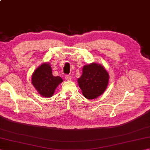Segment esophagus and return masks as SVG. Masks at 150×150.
<instances>
[{
    "instance_id": "obj_1",
    "label": "esophagus",
    "mask_w": 150,
    "mask_h": 150,
    "mask_svg": "<svg viewBox=\"0 0 150 150\" xmlns=\"http://www.w3.org/2000/svg\"><path fill=\"white\" fill-rule=\"evenodd\" d=\"M65 78H66V79L67 81H71V76L69 75H66Z\"/></svg>"
}]
</instances>
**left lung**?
Wrapping results in <instances>:
<instances>
[{
	"instance_id": "left-lung-1",
	"label": "left lung",
	"mask_w": 150,
	"mask_h": 150,
	"mask_svg": "<svg viewBox=\"0 0 150 150\" xmlns=\"http://www.w3.org/2000/svg\"><path fill=\"white\" fill-rule=\"evenodd\" d=\"M109 79V73L103 65L92 62L83 66L82 74L77 82L84 97L95 99L106 91Z\"/></svg>"
}]
</instances>
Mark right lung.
<instances>
[{
	"instance_id": "obj_1",
	"label": "right lung",
	"mask_w": 150,
	"mask_h": 150,
	"mask_svg": "<svg viewBox=\"0 0 150 150\" xmlns=\"http://www.w3.org/2000/svg\"><path fill=\"white\" fill-rule=\"evenodd\" d=\"M62 82L59 76L53 75L52 67L48 62L42 63L31 75V84L41 96L46 98L52 97L57 87Z\"/></svg>"
}]
</instances>
